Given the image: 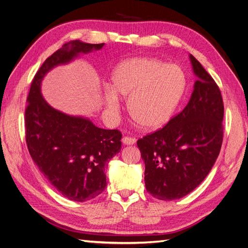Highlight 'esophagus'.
<instances>
[{
  "instance_id": "34e87169",
  "label": "esophagus",
  "mask_w": 248,
  "mask_h": 248,
  "mask_svg": "<svg viewBox=\"0 0 248 248\" xmlns=\"http://www.w3.org/2000/svg\"><path fill=\"white\" fill-rule=\"evenodd\" d=\"M122 141H123V144L124 145H133V144H136V141H137V140H136V138H130V137H124L123 139H122Z\"/></svg>"
}]
</instances>
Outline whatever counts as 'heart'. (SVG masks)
<instances>
[{
  "label": "heart",
  "mask_w": 248,
  "mask_h": 248,
  "mask_svg": "<svg viewBox=\"0 0 248 248\" xmlns=\"http://www.w3.org/2000/svg\"><path fill=\"white\" fill-rule=\"evenodd\" d=\"M110 86L117 95L128 98L127 108L133 121L146 129H157L174 115L185 92L186 76L177 64L133 58L112 71ZM113 93L107 92L106 102L111 114H116L119 99Z\"/></svg>",
  "instance_id": "b5f03b06"
}]
</instances>
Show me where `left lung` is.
I'll return each instance as SVG.
<instances>
[{"mask_svg":"<svg viewBox=\"0 0 248 248\" xmlns=\"http://www.w3.org/2000/svg\"><path fill=\"white\" fill-rule=\"evenodd\" d=\"M198 77L188 104L162 128L138 140L145 162L149 193L162 201L181 199L211 170L223 138V101L219 87L190 55Z\"/></svg>","mask_w":248,"mask_h":248,"instance_id":"1","label":"left lung"}]
</instances>
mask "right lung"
Returning <instances> with one entry per match:
<instances>
[{
    "label": "right lung",
    "instance_id": "1",
    "mask_svg": "<svg viewBox=\"0 0 248 248\" xmlns=\"http://www.w3.org/2000/svg\"><path fill=\"white\" fill-rule=\"evenodd\" d=\"M103 46L80 40L63 44L36 72L27 98L25 129L30 155L50 184L76 202L94 199L106 188L104 170L109 159L121 151L122 133L98 128L87 119L52 108L43 99L40 82L52 67Z\"/></svg>",
    "mask_w": 248,
    "mask_h": 248
}]
</instances>
